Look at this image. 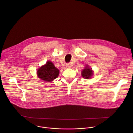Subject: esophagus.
<instances>
[{"label":"esophagus","instance_id":"obj_1","mask_svg":"<svg viewBox=\"0 0 133 133\" xmlns=\"http://www.w3.org/2000/svg\"><path fill=\"white\" fill-rule=\"evenodd\" d=\"M66 67L67 68H71V64H70V63H67V64H66Z\"/></svg>","mask_w":133,"mask_h":133}]
</instances>
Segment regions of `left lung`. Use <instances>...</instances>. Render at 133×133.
I'll return each mask as SVG.
<instances>
[{"label":"left lung","instance_id":"obj_1","mask_svg":"<svg viewBox=\"0 0 133 133\" xmlns=\"http://www.w3.org/2000/svg\"><path fill=\"white\" fill-rule=\"evenodd\" d=\"M81 74L83 78L89 79L91 78V76L93 75V71H92V69H90L87 66V67H86L85 69L83 70Z\"/></svg>","mask_w":133,"mask_h":133}]
</instances>
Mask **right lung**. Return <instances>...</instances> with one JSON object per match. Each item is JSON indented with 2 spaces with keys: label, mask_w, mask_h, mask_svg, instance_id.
<instances>
[{
  "label": "right lung",
  "mask_w": 133,
  "mask_h": 133,
  "mask_svg": "<svg viewBox=\"0 0 133 133\" xmlns=\"http://www.w3.org/2000/svg\"><path fill=\"white\" fill-rule=\"evenodd\" d=\"M59 71L51 61H48L37 71L38 77L46 81H51L58 77Z\"/></svg>",
  "instance_id": "1"
}]
</instances>
